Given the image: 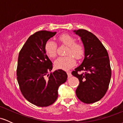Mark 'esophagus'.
<instances>
[{
  "label": "esophagus",
  "mask_w": 123,
  "mask_h": 123,
  "mask_svg": "<svg viewBox=\"0 0 123 123\" xmlns=\"http://www.w3.org/2000/svg\"><path fill=\"white\" fill-rule=\"evenodd\" d=\"M67 74H68V77H70L72 76V74H71V72H67Z\"/></svg>",
  "instance_id": "obj_1"
}]
</instances>
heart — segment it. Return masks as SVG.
<instances>
[{
    "label": "heart",
    "instance_id": "1",
    "mask_svg": "<svg viewBox=\"0 0 123 123\" xmlns=\"http://www.w3.org/2000/svg\"><path fill=\"white\" fill-rule=\"evenodd\" d=\"M59 40L64 45L68 47L66 51V57H60L54 61V66L57 69L68 70L75 65L76 61L74 56L77 60H80L83 57L84 53V48L79 43H75V39L68 34H63L59 37ZM46 54L50 58H54L56 56L57 45L52 40L47 41L44 46ZM72 55V56L71 55Z\"/></svg>",
    "mask_w": 123,
    "mask_h": 123
}]
</instances>
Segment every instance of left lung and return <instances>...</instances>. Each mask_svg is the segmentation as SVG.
<instances>
[{"mask_svg": "<svg viewBox=\"0 0 123 123\" xmlns=\"http://www.w3.org/2000/svg\"><path fill=\"white\" fill-rule=\"evenodd\" d=\"M73 32L80 36L84 48V58L72 72L78 78L79 85L76 94L81 102L92 104L103 98L111 78L108 53L101 41L91 32L78 29ZM84 72L80 74V72Z\"/></svg>", "mask_w": 123, "mask_h": 123, "instance_id": "1", "label": "left lung"}]
</instances>
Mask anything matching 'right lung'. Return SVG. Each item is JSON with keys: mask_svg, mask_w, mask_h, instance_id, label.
<instances>
[{"mask_svg": "<svg viewBox=\"0 0 123 123\" xmlns=\"http://www.w3.org/2000/svg\"><path fill=\"white\" fill-rule=\"evenodd\" d=\"M56 33L47 31L36 32L28 38L18 55L17 76L19 88L25 98L37 106L54 104L58 98L59 87L68 78L62 69L49 73L53 69V63L45 52L44 46Z\"/></svg>", "mask_w": 123, "mask_h": 123, "instance_id": "right-lung-1", "label": "right lung"}]
</instances>
